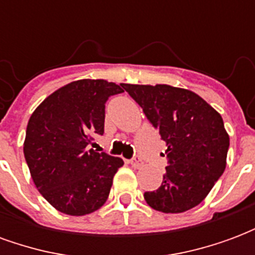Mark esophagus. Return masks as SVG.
<instances>
[{
	"label": "esophagus",
	"mask_w": 255,
	"mask_h": 255,
	"mask_svg": "<svg viewBox=\"0 0 255 255\" xmlns=\"http://www.w3.org/2000/svg\"><path fill=\"white\" fill-rule=\"evenodd\" d=\"M129 164L132 165V168L138 169V168H140V166H142V161L139 160V158H132V160L129 161Z\"/></svg>",
	"instance_id": "1"
}]
</instances>
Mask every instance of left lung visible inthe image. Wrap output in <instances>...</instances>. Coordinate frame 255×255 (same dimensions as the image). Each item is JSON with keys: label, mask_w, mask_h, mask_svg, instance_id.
<instances>
[{"label": "left lung", "mask_w": 255, "mask_h": 255, "mask_svg": "<svg viewBox=\"0 0 255 255\" xmlns=\"http://www.w3.org/2000/svg\"><path fill=\"white\" fill-rule=\"evenodd\" d=\"M165 140L169 165L161 186L144 192L150 208L183 213L206 198L227 166L230 135L223 117L194 91L168 84L123 83Z\"/></svg>", "instance_id": "1"}]
</instances>
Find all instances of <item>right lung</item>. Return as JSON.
<instances>
[{
    "label": "right lung",
    "instance_id": "obj_1",
    "mask_svg": "<svg viewBox=\"0 0 255 255\" xmlns=\"http://www.w3.org/2000/svg\"><path fill=\"white\" fill-rule=\"evenodd\" d=\"M123 83L80 79L56 90L31 115L24 158L42 197L61 213L84 216L106 202L124 161L89 146L104 133L105 102Z\"/></svg>",
    "mask_w": 255,
    "mask_h": 255
}]
</instances>
